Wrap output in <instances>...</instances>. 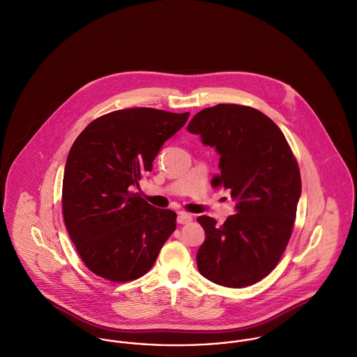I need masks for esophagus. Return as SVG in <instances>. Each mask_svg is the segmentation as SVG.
<instances>
[{
    "label": "esophagus",
    "mask_w": 357,
    "mask_h": 357,
    "mask_svg": "<svg viewBox=\"0 0 357 357\" xmlns=\"http://www.w3.org/2000/svg\"><path fill=\"white\" fill-rule=\"evenodd\" d=\"M192 220H193V216L190 214H186V213H179L178 214V223H181V225L190 223Z\"/></svg>",
    "instance_id": "esophagus-1"
}]
</instances>
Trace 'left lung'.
Segmentation results:
<instances>
[{
    "label": "left lung",
    "instance_id": "left-lung-1",
    "mask_svg": "<svg viewBox=\"0 0 357 357\" xmlns=\"http://www.w3.org/2000/svg\"><path fill=\"white\" fill-rule=\"evenodd\" d=\"M188 131L219 154L213 185L230 190L237 213L223 225L197 218L206 231L196 257L199 272L215 284H254L276 268L291 237L301 197L296 160L280 128L252 107H207Z\"/></svg>",
    "mask_w": 357,
    "mask_h": 357
}]
</instances>
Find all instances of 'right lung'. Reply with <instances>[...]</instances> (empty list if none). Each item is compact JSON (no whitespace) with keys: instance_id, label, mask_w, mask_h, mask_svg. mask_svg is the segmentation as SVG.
I'll use <instances>...</instances> for the list:
<instances>
[{"instance_id":"1","label":"right lung","mask_w":357,"mask_h":357,"mask_svg":"<svg viewBox=\"0 0 357 357\" xmlns=\"http://www.w3.org/2000/svg\"><path fill=\"white\" fill-rule=\"evenodd\" d=\"M189 113L137 107L93 120L73 143L62 188L66 229L81 259L110 282L147 273L176 227V214L132 190Z\"/></svg>"}]
</instances>
